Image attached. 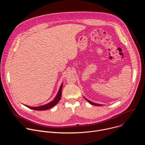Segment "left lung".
Wrapping results in <instances>:
<instances>
[{"mask_svg":"<svg viewBox=\"0 0 145 145\" xmlns=\"http://www.w3.org/2000/svg\"><path fill=\"white\" fill-rule=\"evenodd\" d=\"M86 99L89 103H91V105H94V106H101V105H99V104H96V103H93V102H92V101H89V100H88V99H87L86 98Z\"/></svg>","mask_w":145,"mask_h":145,"instance_id":"8db88e82","label":"left lung"}]
</instances>
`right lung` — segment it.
Here are the masks:
<instances>
[{
	"label": "right lung",
	"mask_w": 145,
	"mask_h": 145,
	"mask_svg": "<svg viewBox=\"0 0 145 145\" xmlns=\"http://www.w3.org/2000/svg\"><path fill=\"white\" fill-rule=\"evenodd\" d=\"M63 84H62L61 87H60V88L57 93V95H56V97L54 98V99L51 101L50 103H48V104L47 105H44V106H39V107H29V106H26V107H29V108L30 109H32V110H37V111H44V110H48L53 107H54L55 105H57V103L59 101L60 99H61V93H62V87H63Z\"/></svg>",
	"instance_id": "right-lung-1"
}]
</instances>
